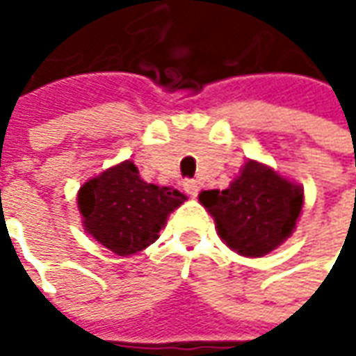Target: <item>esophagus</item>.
<instances>
[{"instance_id": "esophagus-1", "label": "esophagus", "mask_w": 356, "mask_h": 356, "mask_svg": "<svg viewBox=\"0 0 356 356\" xmlns=\"http://www.w3.org/2000/svg\"><path fill=\"white\" fill-rule=\"evenodd\" d=\"M184 190L188 196L196 198L198 196V184H196V180H184Z\"/></svg>"}]
</instances>
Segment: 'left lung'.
<instances>
[{
	"label": "left lung",
	"instance_id": "1",
	"mask_svg": "<svg viewBox=\"0 0 356 356\" xmlns=\"http://www.w3.org/2000/svg\"><path fill=\"white\" fill-rule=\"evenodd\" d=\"M200 202L234 252L261 257L293 234L303 192L277 172L250 160L227 190H206Z\"/></svg>",
	"mask_w": 356,
	"mask_h": 356
}]
</instances>
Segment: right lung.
<instances>
[{"label": "right lung", "instance_id": "obj_1", "mask_svg": "<svg viewBox=\"0 0 356 356\" xmlns=\"http://www.w3.org/2000/svg\"><path fill=\"white\" fill-rule=\"evenodd\" d=\"M184 200L178 190L146 184L127 160L81 188L79 210L85 229L99 243L117 255H130L158 238L168 213Z\"/></svg>", "mask_w": 356, "mask_h": 356}]
</instances>
